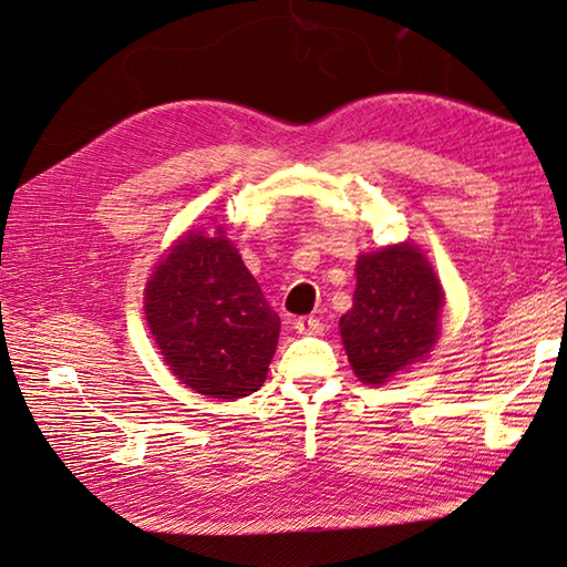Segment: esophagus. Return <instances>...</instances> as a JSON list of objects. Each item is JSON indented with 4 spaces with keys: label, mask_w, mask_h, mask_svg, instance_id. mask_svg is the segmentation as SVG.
<instances>
[{
    "label": "esophagus",
    "mask_w": 567,
    "mask_h": 567,
    "mask_svg": "<svg viewBox=\"0 0 567 567\" xmlns=\"http://www.w3.org/2000/svg\"><path fill=\"white\" fill-rule=\"evenodd\" d=\"M295 329L302 336H319V333H323V323L317 317H299L295 321Z\"/></svg>",
    "instance_id": "34e87169"
}]
</instances>
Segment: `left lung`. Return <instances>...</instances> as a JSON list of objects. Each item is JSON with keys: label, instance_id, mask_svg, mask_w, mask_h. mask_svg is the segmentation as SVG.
Segmentation results:
<instances>
[{"label": "left lung", "instance_id": "left-lung-1", "mask_svg": "<svg viewBox=\"0 0 567 567\" xmlns=\"http://www.w3.org/2000/svg\"><path fill=\"white\" fill-rule=\"evenodd\" d=\"M341 339L355 378L382 384L424 360L439 339L443 287L414 244L363 252Z\"/></svg>", "mask_w": 567, "mask_h": 567}]
</instances>
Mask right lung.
<instances>
[{
  "label": "right lung",
  "mask_w": 567,
  "mask_h": 567,
  "mask_svg": "<svg viewBox=\"0 0 567 567\" xmlns=\"http://www.w3.org/2000/svg\"><path fill=\"white\" fill-rule=\"evenodd\" d=\"M173 375L214 400H240L268 378L280 317L221 226L187 231L155 265L143 302Z\"/></svg>",
  "instance_id": "right-lung-1"
}]
</instances>
